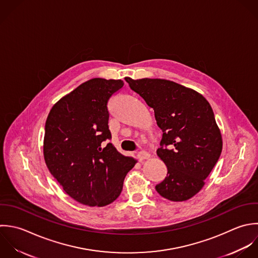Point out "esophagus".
I'll use <instances>...</instances> for the list:
<instances>
[{
  "label": "esophagus",
  "mask_w": 258,
  "mask_h": 258,
  "mask_svg": "<svg viewBox=\"0 0 258 258\" xmlns=\"http://www.w3.org/2000/svg\"><path fill=\"white\" fill-rule=\"evenodd\" d=\"M150 157H151V155H150L149 153L145 152V151H142V152H140V153L138 154V158H139V160H140V161L147 160V159H149Z\"/></svg>",
  "instance_id": "esophagus-1"
}]
</instances>
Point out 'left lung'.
Masks as SVG:
<instances>
[{
  "label": "left lung",
  "instance_id": "obj_1",
  "mask_svg": "<svg viewBox=\"0 0 258 258\" xmlns=\"http://www.w3.org/2000/svg\"><path fill=\"white\" fill-rule=\"evenodd\" d=\"M155 111L163 137L157 155L168 169L156 186L164 198L181 202L204 186L222 152V137L214 112L197 91L165 79L124 78Z\"/></svg>",
  "mask_w": 258,
  "mask_h": 258
}]
</instances>
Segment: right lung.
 Listing matches in <instances>:
<instances>
[{
	"instance_id": "right-lung-1",
	"label": "right lung",
	"mask_w": 258,
	"mask_h": 258,
	"mask_svg": "<svg viewBox=\"0 0 258 258\" xmlns=\"http://www.w3.org/2000/svg\"><path fill=\"white\" fill-rule=\"evenodd\" d=\"M122 80L93 78L51 108L44 136V159L52 176L75 201L103 207L120 195L137 161L118 153L108 128V100Z\"/></svg>"
}]
</instances>
